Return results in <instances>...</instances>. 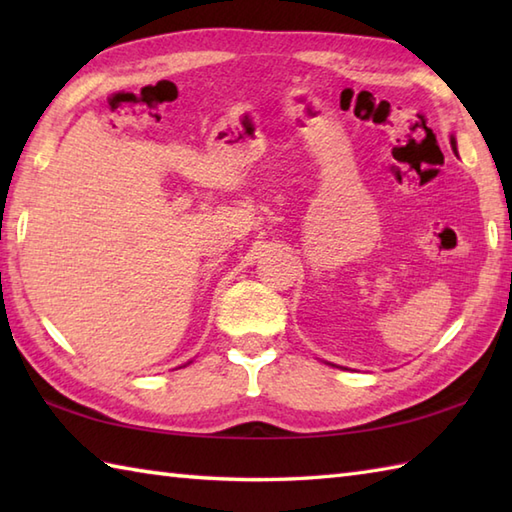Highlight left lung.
<instances>
[{"label":"left lung","mask_w":512,"mask_h":512,"mask_svg":"<svg viewBox=\"0 0 512 512\" xmlns=\"http://www.w3.org/2000/svg\"><path fill=\"white\" fill-rule=\"evenodd\" d=\"M451 145H453V147H455V140H451Z\"/></svg>","instance_id":"obj_1"}]
</instances>
